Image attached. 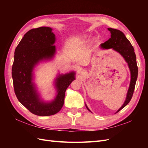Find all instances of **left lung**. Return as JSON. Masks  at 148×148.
Masks as SVG:
<instances>
[{
	"label": "left lung",
	"instance_id": "1",
	"mask_svg": "<svg viewBox=\"0 0 148 148\" xmlns=\"http://www.w3.org/2000/svg\"><path fill=\"white\" fill-rule=\"evenodd\" d=\"M107 29L110 32V38L107 41L101 44V49H112L114 51L119 53L127 63L131 75L130 83L129 88L128 89L126 99L122 107L115 112L117 113L118 112L126 106L132 99L138 77V66L134 48L125 34L119 29L111 28H107ZM85 106H86L87 109L91 112L86 104H85Z\"/></svg>",
	"mask_w": 148,
	"mask_h": 148
}]
</instances>
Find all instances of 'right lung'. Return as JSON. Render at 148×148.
<instances>
[{
	"label": "right lung",
	"instance_id": "right-lung-1",
	"mask_svg": "<svg viewBox=\"0 0 148 148\" xmlns=\"http://www.w3.org/2000/svg\"><path fill=\"white\" fill-rule=\"evenodd\" d=\"M56 36L50 27L42 26L28 31L15 49L12 75L17 99L31 113L39 116L57 114L64 106L65 91L75 79V71L59 73L54 80L57 95L44 101L34 83V69L44 61L52 60L56 52Z\"/></svg>",
	"mask_w": 148,
	"mask_h": 148
}]
</instances>
